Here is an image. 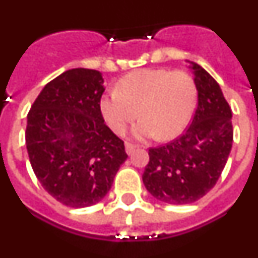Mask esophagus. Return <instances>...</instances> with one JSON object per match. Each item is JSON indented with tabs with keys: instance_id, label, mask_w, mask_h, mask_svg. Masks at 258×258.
<instances>
[{
	"instance_id": "34e87169",
	"label": "esophagus",
	"mask_w": 258,
	"mask_h": 258,
	"mask_svg": "<svg viewBox=\"0 0 258 258\" xmlns=\"http://www.w3.org/2000/svg\"><path fill=\"white\" fill-rule=\"evenodd\" d=\"M136 147L137 146H134V145H132V143H125V151H126V154L127 155H131L132 152L134 151V150H136Z\"/></svg>"
}]
</instances>
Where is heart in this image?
Here are the masks:
<instances>
[{"label":"heart","mask_w":258,"mask_h":258,"mask_svg":"<svg viewBox=\"0 0 258 258\" xmlns=\"http://www.w3.org/2000/svg\"><path fill=\"white\" fill-rule=\"evenodd\" d=\"M197 85L182 71L145 68L125 75L116 84V92L103 95L99 109L111 131L124 133L137 117L133 136L145 140L175 138L190 122L197 106Z\"/></svg>","instance_id":"b5f03b06"}]
</instances>
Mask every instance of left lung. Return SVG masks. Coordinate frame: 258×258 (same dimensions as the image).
I'll list each match as a JSON object with an SVG mask.
<instances>
[{"label": "left lung", "mask_w": 258, "mask_h": 258, "mask_svg": "<svg viewBox=\"0 0 258 258\" xmlns=\"http://www.w3.org/2000/svg\"><path fill=\"white\" fill-rule=\"evenodd\" d=\"M198 90V107L179 138L149 150L142 179L160 202L190 204L213 188L232 146L231 108L217 81L199 64L188 61Z\"/></svg>", "instance_id": "left-lung-1"}]
</instances>
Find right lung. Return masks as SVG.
<instances>
[{"instance_id":"1","label":"right lung","mask_w":258,"mask_h":258,"mask_svg":"<svg viewBox=\"0 0 258 258\" xmlns=\"http://www.w3.org/2000/svg\"><path fill=\"white\" fill-rule=\"evenodd\" d=\"M103 83L99 71H66L44 86L27 116L32 169L42 187L71 208L101 202L127 159L99 109Z\"/></svg>"}]
</instances>
